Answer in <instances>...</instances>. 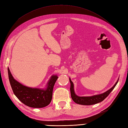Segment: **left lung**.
Wrapping results in <instances>:
<instances>
[{"mask_svg":"<svg viewBox=\"0 0 128 128\" xmlns=\"http://www.w3.org/2000/svg\"><path fill=\"white\" fill-rule=\"evenodd\" d=\"M119 78L118 79L117 81L114 84L112 88H110L108 91L104 92L102 94L94 95L92 96H88V97H80L77 96L75 94L74 90V84L70 78H69V81L70 82V93H71V97L72 100L74 101L77 103V104H82V105H92L96 104L99 102L103 101L106 97H107L110 94L111 92L114 88H115L116 84L118 82Z\"/></svg>","mask_w":128,"mask_h":128,"instance_id":"8db88e82","label":"left lung"}]
</instances>
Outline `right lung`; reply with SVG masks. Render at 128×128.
Returning <instances> with one entry per match:
<instances>
[{
    "instance_id": "add662e5",
    "label": "right lung",
    "mask_w": 128,
    "mask_h": 128,
    "mask_svg": "<svg viewBox=\"0 0 128 128\" xmlns=\"http://www.w3.org/2000/svg\"><path fill=\"white\" fill-rule=\"evenodd\" d=\"M11 87L16 97L24 104L32 108H43L50 103L52 99L54 85L58 77L52 75L48 81L45 89L32 88L23 85L13 78L8 68Z\"/></svg>"
}]
</instances>
